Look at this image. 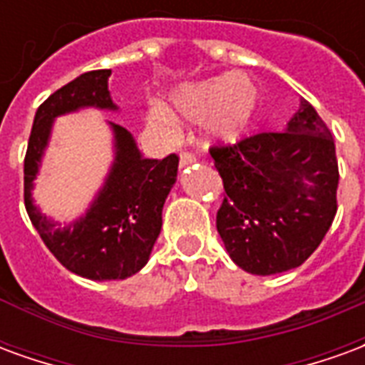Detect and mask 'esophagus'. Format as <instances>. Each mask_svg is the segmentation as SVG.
I'll return each instance as SVG.
<instances>
[{
  "mask_svg": "<svg viewBox=\"0 0 365 365\" xmlns=\"http://www.w3.org/2000/svg\"><path fill=\"white\" fill-rule=\"evenodd\" d=\"M197 160V154L193 150H183L182 154H180V166H190V164H193Z\"/></svg>",
  "mask_w": 365,
  "mask_h": 365,
  "instance_id": "34e87169",
  "label": "esophagus"
}]
</instances>
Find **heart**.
Returning <instances> with one entry per match:
<instances>
[{"label": "heart", "mask_w": 365, "mask_h": 365, "mask_svg": "<svg viewBox=\"0 0 365 365\" xmlns=\"http://www.w3.org/2000/svg\"><path fill=\"white\" fill-rule=\"evenodd\" d=\"M175 113L191 123H207L209 135L235 143L252 125L258 109V90L250 78L242 74L217 76L205 82L190 83L172 99ZM154 119L172 123L164 109H156Z\"/></svg>", "instance_id": "obj_1"}]
</instances>
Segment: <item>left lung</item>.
<instances>
[{"instance_id": "1", "label": "left lung", "mask_w": 365, "mask_h": 365, "mask_svg": "<svg viewBox=\"0 0 365 365\" xmlns=\"http://www.w3.org/2000/svg\"><path fill=\"white\" fill-rule=\"evenodd\" d=\"M225 199L217 230L232 262L256 275L301 266L334 221L338 160L327 123L307 99L282 133L209 148Z\"/></svg>"}]
</instances>
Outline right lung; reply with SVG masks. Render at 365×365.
<instances>
[{
  "label": "right lung",
  "mask_w": 365,
  "mask_h": 365,
  "mask_svg": "<svg viewBox=\"0 0 365 365\" xmlns=\"http://www.w3.org/2000/svg\"><path fill=\"white\" fill-rule=\"evenodd\" d=\"M111 70H91L52 93L36 109L25 154V209L54 258L88 279H125L148 262L162 229V207L178 178V154L143 158L127 128L113 125L117 158L105 187L80 221L60 229L31 201V187L51 135L52 119L80 107L115 109L107 80Z\"/></svg>",
  "instance_id": "add662e5"
}]
</instances>
